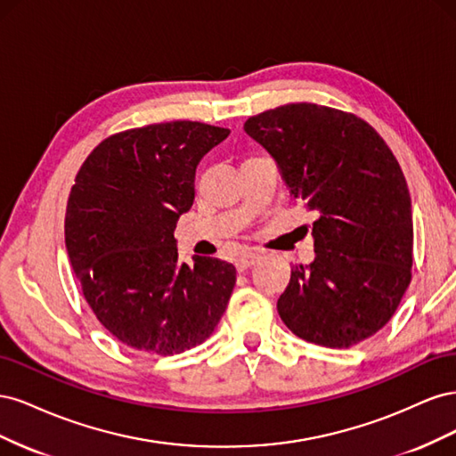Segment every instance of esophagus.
Masks as SVG:
<instances>
[{
    "instance_id": "obj_1",
    "label": "esophagus",
    "mask_w": 456,
    "mask_h": 456,
    "mask_svg": "<svg viewBox=\"0 0 456 456\" xmlns=\"http://www.w3.org/2000/svg\"><path fill=\"white\" fill-rule=\"evenodd\" d=\"M256 258H258L256 253H243V255L236 260V268H238L240 272H245L247 268L255 265Z\"/></svg>"
}]
</instances>
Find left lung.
Segmentation results:
<instances>
[{
  "instance_id": "obj_1",
  "label": "left lung",
  "mask_w": 456,
  "mask_h": 456,
  "mask_svg": "<svg viewBox=\"0 0 456 456\" xmlns=\"http://www.w3.org/2000/svg\"><path fill=\"white\" fill-rule=\"evenodd\" d=\"M287 188L315 211V258L278 300L298 338L350 348L380 330L411 283L412 213L402 167L367 121L312 102L245 121Z\"/></svg>"
}]
</instances>
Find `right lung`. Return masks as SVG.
<instances>
[{
  "instance_id": "1",
  "label": "right lung",
  "mask_w": 456,
  "mask_h": 456,
  "mask_svg": "<svg viewBox=\"0 0 456 456\" xmlns=\"http://www.w3.org/2000/svg\"><path fill=\"white\" fill-rule=\"evenodd\" d=\"M230 129L154 123L96 146L76 175L64 238L81 291L129 348L173 355L209 338L236 285L230 262L178 260L173 232L196 196L201 158Z\"/></svg>"
}]
</instances>
